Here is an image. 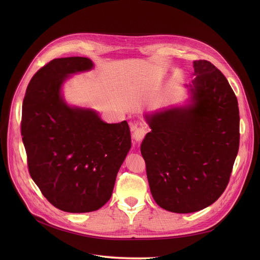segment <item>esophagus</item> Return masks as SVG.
Masks as SVG:
<instances>
[{
	"label": "esophagus",
	"mask_w": 260,
	"mask_h": 260,
	"mask_svg": "<svg viewBox=\"0 0 260 260\" xmlns=\"http://www.w3.org/2000/svg\"><path fill=\"white\" fill-rule=\"evenodd\" d=\"M146 127L145 126H139V127H136L134 129V133H133V138L137 141V142H140L144 139L145 135H146Z\"/></svg>",
	"instance_id": "34e87169"
}]
</instances>
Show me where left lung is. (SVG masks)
<instances>
[{"label": "left lung", "mask_w": 260, "mask_h": 260, "mask_svg": "<svg viewBox=\"0 0 260 260\" xmlns=\"http://www.w3.org/2000/svg\"><path fill=\"white\" fill-rule=\"evenodd\" d=\"M194 105L147 115L151 127L141 145L151 194L174 213L215 203L231 179L240 145L237 96L213 63L193 61Z\"/></svg>", "instance_id": "1"}]
</instances>
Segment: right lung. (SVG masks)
I'll use <instances>...</instances> for the list:
<instances>
[{"instance_id": "add662e5", "label": "right lung", "mask_w": 260, "mask_h": 260, "mask_svg": "<svg viewBox=\"0 0 260 260\" xmlns=\"http://www.w3.org/2000/svg\"><path fill=\"white\" fill-rule=\"evenodd\" d=\"M92 67L87 57L52 59L32 76L22 103L29 175L52 206L69 213L96 211L110 200L132 144L125 120L106 123L93 111L71 108L61 99L70 74Z\"/></svg>"}]
</instances>
